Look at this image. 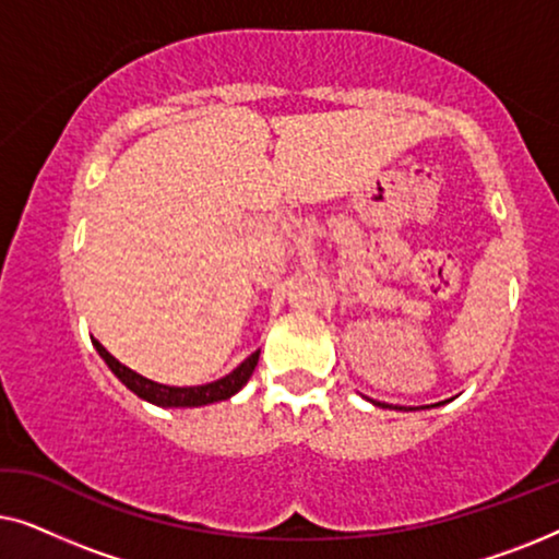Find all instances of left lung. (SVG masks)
Segmentation results:
<instances>
[{"label":"left lung","instance_id":"obj_1","mask_svg":"<svg viewBox=\"0 0 559 559\" xmlns=\"http://www.w3.org/2000/svg\"><path fill=\"white\" fill-rule=\"evenodd\" d=\"M448 402V400H445ZM445 402H438V404H430V407H440V404H445ZM373 404H377V407H381V402H373ZM394 409H404V412H407V407H394ZM409 409H417V407H409ZM419 409H425V407H419Z\"/></svg>","mask_w":559,"mask_h":559}]
</instances>
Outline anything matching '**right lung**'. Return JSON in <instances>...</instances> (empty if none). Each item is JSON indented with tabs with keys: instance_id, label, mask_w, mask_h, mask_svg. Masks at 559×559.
Wrapping results in <instances>:
<instances>
[{
	"instance_id": "obj_1",
	"label": "right lung",
	"mask_w": 559,
	"mask_h": 559,
	"mask_svg": "<svg viewBox=\"0 0 559 559\" xmlns=\"http://www.w3.org/2000/svg\"><path fill=\"white\" fill-rule=\"evenodd\" d=\"M94 348L98 350V356L104 358L106 366L114 371L121 384H124L129 392H134L140 400L157 404V407H203V404H213V402H224L231 400L236 392H241L243 384L251 379V373L257 369L259 361V350H254L247 361H241L231 373H226L224 379L211 381V384H201V386H167V384H157L142 373H136L129 369V366L119 364L109 350H106L102 343L94 341Z\"/></svg>"
}]
</instances>
